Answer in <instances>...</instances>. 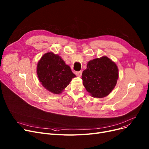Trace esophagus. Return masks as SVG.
I'll list each match as a JSON object with an SVG mask.
<instances>
[{
	"label": "esophagus",
	"mask_w": 149,
	"mask_h": 149,
	"mask_svg": "<svg viewBox=\"0 0 149 149\" xmlns=\"http://www.w3.org/2000/svg\"><path fill=\"white\" fill-rule=\"evenodd\" d=\"M75 74H76V75H77V76H79V77H81V75H82V71H77L76 72H75Z\"/></svg>",
	"instance_id": "34e87169"
}]
</instances>
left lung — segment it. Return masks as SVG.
I'll return each mask as SVG.
<instances>
[{
	"label": "left lung",
	"mask_w": 149,
	"mask_h": 149,
	"mask_svg": "<svg viewBox=\"0 0 149 149\" xmlns=\"http://www.w3.org/2000/svg\"><path fill=\"white\" fill-rule=\"evenodd\" d=\"M83 84L93 97L103 98L113 89L118 79L116 64L107 57L91 60L82 74Z\"/></svg>",
	"instance_id": "8db88e82"
}]
</instances>
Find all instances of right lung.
Here are the masks:
<instances>
[{"label":"right lung","mask_w":149,"mask_h":149,"mask_svg":"<svg viewBox=\"0 0 149 149\" xmlns=\"http://www.w3.org/2000/svg\"><path fill=\"white\" fill-rule=\"evenodd\" d=\"M37 74L43 87L55 94H59L76 75L61 58L48 52L39 60Z\"/></svg>","instance_id":"1"}]
</instances>
